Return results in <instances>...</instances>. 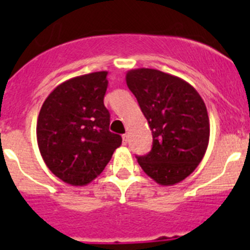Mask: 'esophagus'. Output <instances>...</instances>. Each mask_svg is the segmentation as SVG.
Instances as JSON below:
<instances>
[{"mask_svg": "<svg viewBox=\"0 0 250 250\" xmlns=\"http://www.w3.org/2000/svg\"><path fill=\"white\" fill-rule=\"evenodd\" d=\"M127 141H129V135H127V134H124V135H123V144L126 145Z\"/></svg>", "mask_w": 250, "mask_h": 250, "instance_id": "esophagus-1", "label": "esophagus"}]
</instances>
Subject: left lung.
<instances>
[{"mask_svg": "<svg viewBox=\"0 0 250 250\" xmlns=\"http://www.w3.org/2000/svg\"><path fill=\"white\" fill-rule=\"evenodd\" d=\"M152 134L151 151L138 156L145 174L160 185H174L190 175L203 160L210 125L202 96L183 79L155 68L126 74Z\"/></svg>", "mask_w": 250, "mask_h": 250, "instance_id": "left-lung-1", "label": "left lung"}]
</instances>
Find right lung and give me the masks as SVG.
<instances>
[{"label":"right lung","instance_id":"1","mask_svg":"<svg viewBox=\"0 0 250 250\" xmlns=\"http://www.w3.org/2000/svg\"><path fill=\"white\" fill-rule=\"evenodd\" d=\"M106 76L107 71L91 72L60 83L37 118V144L45 164L74 187L98 178L123 141L109 130L110 114L104 105Z\"/></svg>","mask_w":250,"mask_h":250}]
</instances>
